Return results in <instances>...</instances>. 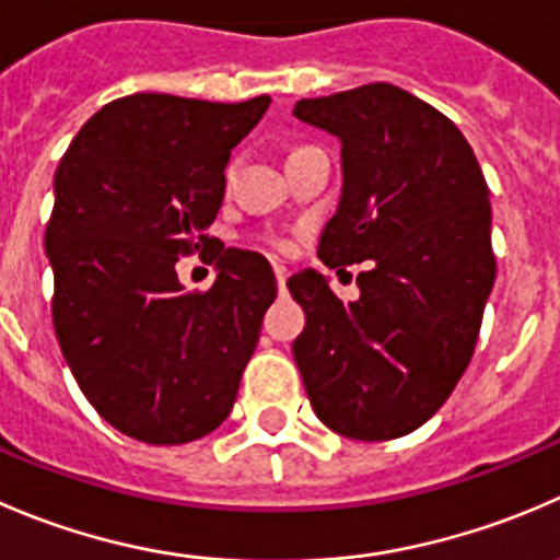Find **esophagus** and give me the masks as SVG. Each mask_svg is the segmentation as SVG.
<instances>
[{"mask_svg": "<svg viewBox=\"0 0 560 560\" xmlns=\"http://www.w3.org/2000/svg\"><path fill=\"white\" fill-rule=\"evenodd\" d=\"M273 273H276V284H279V292L287 290V270L281 265H273Z\"/></svg>", "mask_w": 560, "mask_h": 560, "instance_id": "34e87169", "label": "esophagus"}]
</instances>
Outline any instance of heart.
I'll list each match as a JSON object with an SVG mask.
<instances>
[{
	"label": "heart",
	"instance_id": "obj_1",
	"mask_svg": "<svg viewBox=\"0 0 560 560\" xmlns=\"http://www.w3.org/2000/svg\"><path fill=\"white\" fill-rule=\"evenodd\" d=\"M232 175H235V161H232V164L226 166V180H232Z\"/></svg>",
	"mask_w": 560,
	"mask_h": 560
}]
</instances>
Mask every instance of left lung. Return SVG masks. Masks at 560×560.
Here are the masks:
<instances>
[{"mask_svg":"<svg viewBox=\"0 0 560 560\" xmlns=\"http://www.w3.org/2000/svg\"><path fill=\"white\" fill-rule=\"evenodd\" d=\"M292 114L341 144L319 259H369L350 303L317 270L290 276L306 312L292 355L328 430L401 438L441 410L474 355L495 284L490 188L457 125L394 84L306 97Z\"/></svg>","mask_w":560,"mask_h":560,"instance_id":"1","label":"left lung"}]
</instances>
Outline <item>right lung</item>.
I'll use <instances>...</instances> for the list:
<instances>
[{
    "mask_svg": "<svg viewBox=\"0 0 560 560\" xmlns=\"http://www.w3.org/2000/svg\"><path fill=\"white\" fill-rule=\"evenodd\" d=\"M270 97L210 103L136 92L92 114L54 172L46 254L54 330L90 405L153 446L210 435L235 405L276 276L211 248L217 281L186 293L174 265L207 250L224 170Z\"/></svg>",
    "mask_w": 560,
    "mask_h": 560,
    "instance_id": "1",
    "label": "right lung"
}]
</instances>
